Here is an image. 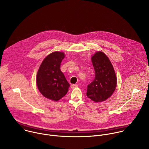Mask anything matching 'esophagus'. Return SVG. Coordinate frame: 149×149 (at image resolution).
I'll return each mask as SVG.
<instances>
[{
  "label": "esophagus",
  "instance_id": "obj_1",
  "mask_svg": "<svg viewBox=\"0 0 149 149\" xmlns=\"http://www.w3.org/2000/svg\"><path fill=\"white\" fill-rule=\"evenodd\" d=\"M77 87H78V85L77 84H72L71 86V88L72 89H74V88H76Z\"/></svg>",
  "mask_w": 149,
  "mask_h": 149
}]
</instances>
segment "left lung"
<instances>
[{"label": "left lung", "mask_w": 149, "mask_h": 149, "mask_svg": "<svg viewBox=\"0 0 149 149\" xmlns=\"http://www.w3.org/2000/svg\"><path fill=\"white\" fill-rule=\"evenodd\" d=\"M91 61L95 78L87 86V96L95 102L104 101L113 94L117 86V78L113 65L104 52H97Z\"/></svg>", "instance_id": "1"}]
</instances>
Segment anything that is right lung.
I'll list each match as a JSON object with an SVG mask.
<instances>
[{"label":"right lung","mask_w":149,"mask_h":149,"mask_svg":"<svg viewBox=\"0 0 149 149\" xmlns=\"http://www.w3.org/2000/svg\"><path fill=\"white\" fill-rule=\"evenodd\" d=\"M65 54L54 52L42 61L36 75V84L40 93L45 97L57 101L65 96L70 84L60 70Z\"/></svg>","instance_id":"1"}]
</instances>
